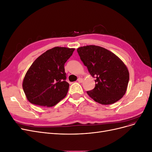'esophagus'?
Segmentation results:
<instances>
[{"mask_svg":"<svg viewBox=\"0 0 152 152\" xmlns=\"http://www.w3.org/2000/svg\"><path fill=\"white\" fill-rule=\"evenodd\" d=\"M77 81L79 82H80V83H82V82H83V79H82V78H80V77H79V79H77Z\"/></svg>","mask_w":152,"mask_h":152,"instance_id":"esophagus-1","label":"esophagus"}]
</instances>
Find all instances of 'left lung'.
<instances>
[{
	"label": "left lung",
	"mask_w": 152,
	"mask_h": 152,
	"mask_svg": "<svg viewBox=\"0 0 152 152\" xmlns=\"http://www.w3.org/2000/svg\"><path fill=\"white\" fill-rule=\"evenodd\" d=\"M77 52L91 76L95 87L87 93L96 102L110 104L121 99L127 91L129 73L125 64L109 50L98 45L80 47Z\"/></svg>",
	"instance_id": "left-lung-1"
}]
</instances>
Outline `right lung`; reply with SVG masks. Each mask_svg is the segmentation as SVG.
<instances>
[{"instance_id": "right-lung-1", "label": "right lung", "mask_w": 152, "mask_h": 152, "mask_svg": "<svg viewBox=\"0 0 152 152\" xmlns=\"http://www.w3.org/2000/svg\"><path fill=\"white\" fill-rule=\"evenodd\" d=\"M75 49L55 47L31 64L23 81V89L31 103L51 107L65 97L69 89L64 65Z\"/></svg>"}]
</instances>
